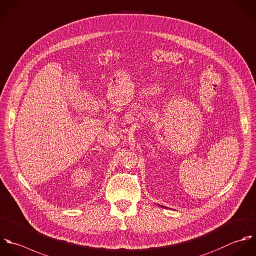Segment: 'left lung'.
<instances>
[{"instance_id":"obj_1","label":"left lung","mask_w":256,"mask_h":256,"mask_svg":"<svg viewBox=\"0 0 256 256\" xmlns=\"http://www.w3.org/2000/svg\"><path fill=\"white\" fill-rule=\"evenodd\" d=\"M162 208H164V206H162Z\"/></svg>"}]
</instances>
